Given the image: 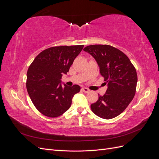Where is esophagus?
I'll use <instances>...</instances> for the list:
<instances>
[{
  "label": "esophagus",
  "instance_id": "obj_1",
  "mask_svg": "<svg viewBox=\"0 0 159 159\" xmlns=\"http://www.w3.org/2000/svg\"><path fill=\"white\" fill-rule=\"evenodd\" d=\"M81 90H82L84 92H85V93H89L90 91V90L87 88H81Z\"/></svg>",
  "mask_w": 159,
  "mask_h": 159
}]
</instances>
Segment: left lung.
Wrapping results in <instances>:
<instances>
[{"label": "left lung", "mask_w": 159, "mask_h": 159, "mask_svg": "<svg viewBox=\"0 0 159 159\" xmlns=\"http://www.w3.org/2000/svg\"><path fill=\"white\" fill-rule=\"evenodd\" d=\"M84 50L92 56L99 67L100 74L107 85L106 92L91 105V111L105 119L123 113L135 95L136 69L123 52L109 45L86 46Z\"/></svg>", "instance_id": "obj_1"}]
</instances>
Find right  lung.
Returning <instances> with one entry per match:
<instances>
[{"label":"right lung","mask_w":159,"mask_h":159,"mask_svg":"<svg viewBox=\"0 0 159 159\" xmlns=\"http://www.w3.org/2000/svg\"><path fill=\"white\" fill-rule=\"evenodd\" d=\"M84 45L49 48L40 52L27 71L26 89L34 105L45 116L56 117L70 107L78 85H61V76L69 71Z\"/></svg>","instance_id":"1"}]
</instances>
